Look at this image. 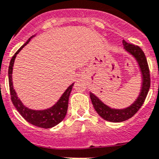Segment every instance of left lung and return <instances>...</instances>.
Segmentation results:
<instances>
[{
  "label": "left lung",
  "mask_w": 159,
  "mask_h": 159,
  "mask_svg": "<svg viewBox=\"0 0 159 159\" xmlns=\"http://www.w3.org/2000/svg\"><path fill=\"white\" fill-rule=\"evenodd\" d=\"M123 44L125 50L136 58L142 75L141 90L137 99L129 107L119 110V109H112L109 107L108 106L104 104L98 97L90 93V98L95 111L102 119L113 123H119L132 118L143 105L150 88V75H149V66H148L146 57L142 49L137 45L127 43L125 40H123Z\"/></svg>",
  "instance_id": "left-lung-1"
}]
</instances>
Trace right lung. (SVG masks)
Instances as JSON below:
<instances>
[{"mask_svg": "<svg viewBox=\"0 0 159 159\" xmlns=\"http://www.w3.org/2000/svg\"><path fill=\"white\" fill-rule=\"evenodd\" d=\"M35 35H32L27 40V41L21 47L14 55L12 57L10 60V66H9V70H8V75H9V85H10V97H11V101L13 102L14 106L17 109V111L19 112L23 119L27 121L30 124L42 128H53L59 123H61L63 119L65 118L66 112H67L68 108V101H69V97H70V92L72 90L74 83L70 84L67 89L64 92V93L61 95L58 102L53 106L50 108L46 109V110H42V111H35V110H31L24 106L22 103L18 96H17L16 92L13 88V81H12V72H13V66H14V60L16 57V55L21 51V49L23 47L29 43L31 39L34 37Z\"/></svg>", "mask_w": 159, "mask_h": 159, "instance_id": "obj_1", "label": "right lung"}]
</instances>
